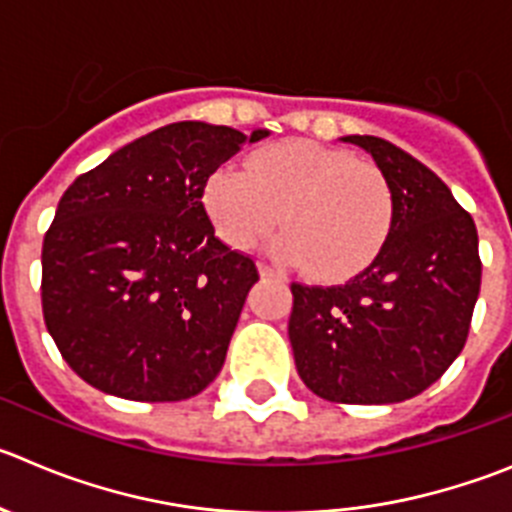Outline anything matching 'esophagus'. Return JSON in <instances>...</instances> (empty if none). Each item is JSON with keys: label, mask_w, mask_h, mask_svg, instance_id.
<instances>
[{"label": "esophagus", "mask_w": 512, "mask_h": 512, "mask_svg": "<svg viewBox=\"0 0 512 512\" xmlns=\"http://www.w3.org/2000/svg\"><path fill=\"white\" fill-rule=\"evenodd\" d=\"M259 274L264 276V279H276V281H284V279H287V276L281 274V271H276L274 266L264 264V261H261V264H259Z\"/></svg>", "instance_id": "34e87169"}]
</instances>
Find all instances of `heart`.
<instances>
[{
	"label": "heart",
	"instance_id": "1",
	"mask_svg": "<svg viewBox=\"0 0 512 512\" xmlns=\"http://www.w3.org/2000/svg\"><path fill=\"white\" fill-rule=\"evenodd\" d=\"M205 208L228 246L253 248L276 225L279 259L317 279L363 271L386 246L393 198L383 172L337 147L287 139L253 152L246 170L225 164L205 185Z\"/></svg>",
	"mask_w": 512,
	"mask_h": 512
}]
</instances>
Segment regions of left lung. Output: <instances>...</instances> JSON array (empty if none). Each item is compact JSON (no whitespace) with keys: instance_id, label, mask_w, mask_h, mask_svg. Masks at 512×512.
<instances>
[{"instance_id":"obj_1","label":"left lung","mask_w":512,"mask_h":512,"mask_svg":"<svg viewBox=\"0 0 512 512\" xmlns=\"http://www.w3.org/2000/svg\"><path fill=\"white\" fill-rule=\"evenodd\" d=\"M373 157L393 198L386 246L335 287L292 284L299 378L335 403H398L462 353L480 294L475 220L429 167L378 137H345Z\"/></svg>"}]
</instances>
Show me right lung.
Listing matches in <instances>:
<instances>
[{
    "mask_svg": "<svg viewBox=\"0 0 512 512\" xmlns=\"http://www.w3.org/2000/svg\"><path fill=\"white\" fill-rule=\"evenodd\" d=\"M269 131L259 129L251 142ZM177 121L126 144L63 192L42 241V314L65 363L129 401H185L213 383L259 281L215 236L208 177L246 144Z\"/></svg>",
    "mask_w": 512,
    "mask_h": 512,
    "instance_id": "add662e5",
    "label": "right lung"
}]
</instances>
